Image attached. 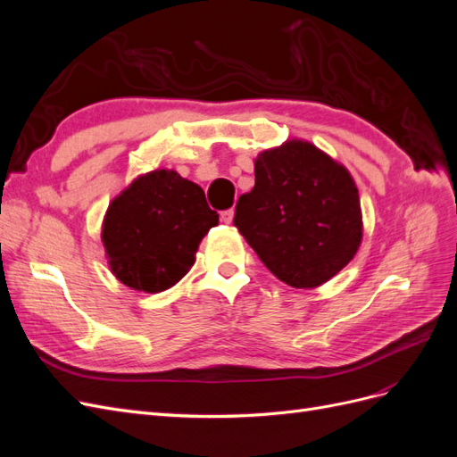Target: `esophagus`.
<instances>
[{
    "mask_svg": "<svg viewBox=\"0 0 457 457\" xmlns=\"http://www.w3.org/2000/svg\"><path fill=\"white\" fill-rule=\"evenodd\" d=\"M232 219H234V210H227V212H220V220H223V223L230 225V223H232Z\"/></svg>",
    "mask_w": 457,
    "mask_h": 457,
    "instance_id": "esophagus-1",
    "label": "esophagus"
}]
</instances>
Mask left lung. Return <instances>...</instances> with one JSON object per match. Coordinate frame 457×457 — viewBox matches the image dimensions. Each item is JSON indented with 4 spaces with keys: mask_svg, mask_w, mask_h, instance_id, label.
<instances>
[{
    "mask_svg": "<svg viewBox=\"0 0 457 457\" xmlns=\"http://www.w3.org/2000/svg\"><path fill=\"white\" fill-rule=\"evenodd\" d=\"M234 225L276 278L301 289L334 278L362 242L354 179L303 139L255 158V187L240 196Z\"/></svg>",
    "mask_w": 457,
    "mask_h": 457,
    "instance_id": "1",
    "label": "left lung"
}]
</instances>
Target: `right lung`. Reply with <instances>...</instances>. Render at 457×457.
Returning <instances> with one entry per match:
<instances>
[{
	"mask_svg": "<svg viewBox=\"0 0 457 457\" xmlns=\"http://www.w3.org/2000/svg\"><path fill=\"white\" fill-rule=\"evenodd\" d=\"M217 223L204 190L175 170L139 175L104 213L108 267L137 292H163L195 265L202 238Z\"/></svg>",
	"mask_w": 457,
	"mask_h": 457,
	"instance_id": "add662e5",
	"label": "right lung"
}]
</instances>
